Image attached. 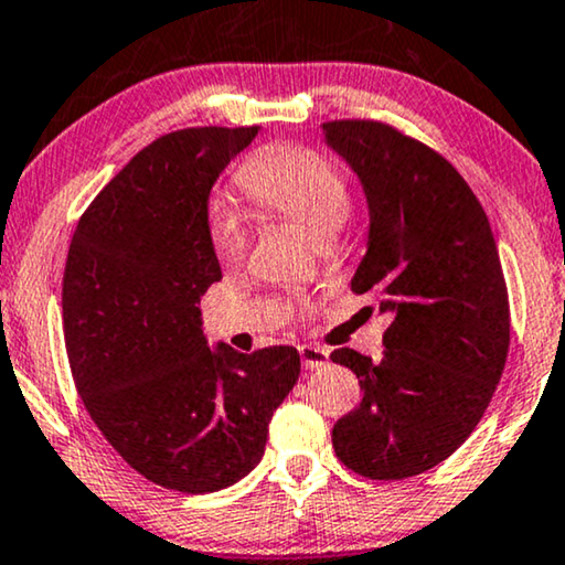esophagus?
<instances>
[{
    "instance_id": "1",
    "label": "esophagus",
    "mask_w": 565,
    "mask_h": 565,
    "mask_svg": "<svg viewBox=\"0 0 565 565\" xmlns=\"http://www.w3.org/2000/svg\"><path fill=\"white\" fill-rule=\"evenodd\" d=\"M299 356H302L305 370H320V366H326L330 361V351L322 349V345L305 343L299 345Z\"/></svg>"
}]
</instances>
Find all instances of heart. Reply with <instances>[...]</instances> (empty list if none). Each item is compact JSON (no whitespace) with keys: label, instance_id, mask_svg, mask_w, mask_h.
<instances>
[{"label":"heart","instance_id":"1","mask_svg":"<svg viewBox=\"0 0 565 565\" xmlns=\"http://www.w3.org/2000/svg\"><path fill=\"white\" fill-rule=\"evenodd\" d=\"M237 183L260 209L328 243L351 212V185L335 160L305 145H274L250 157ZM209 239L222 263L243 260L247 230L235 209L216 204L209 212Z\"/></svg>","mask_w":565,"mask_h":565}]
</instances>
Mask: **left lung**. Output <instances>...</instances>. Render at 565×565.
Masks as SVG:
<instances>
[{
  "label": "left lung",
  "instance_id": "left-lung-1",
  "mask_svg": "<svg viewBox=\"0 0 565 565\" xmlns=\"http://www.w3.org/2000/svg\"><path fill=\"white\" fill-rule=\"evenodd\" d=\"M322 134L370 204L351 291L390 315L380 361L330 353L364 393L333 426V449L359 476L403 480L445 462L499 385L511 328L499 247L476 193L424 141L361 118L328 120Z\"/></svg>",
  "mask_w": 565,
  "mask_h": 565
}]
</instances>
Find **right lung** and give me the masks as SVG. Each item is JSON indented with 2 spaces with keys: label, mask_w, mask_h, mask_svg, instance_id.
Here are the masks:
<instances>
[{
  "label": "right lung",
  "mask_w": 565,
  "mask_h": 565,
  "mask_svg": "<svg viewBox=\"0 0 565 565\" xmlns=\"http://www.w3.org/2000/svg\"><path fill=\"white\" fill-rule=\"evenodd\" d=\"M260 126L164 134L95 195L66 255L72 377L110 447L152 483L222 491L260 462L299 377L295 345L209 349L199 302L222 278L209 193Z\"/></svg>",
  "instance_id": "right-lung-1"
}]
</instances>
